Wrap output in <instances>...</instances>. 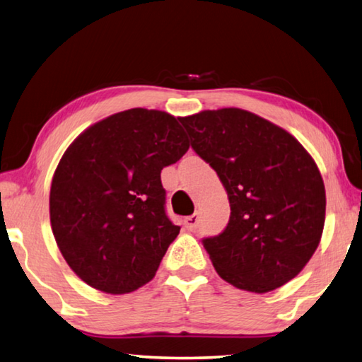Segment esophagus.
Instances as JSON below:
<instances>
[{"label": "esophagus", "mask_w": 362, "mask_h": 362, "mask_svg": "<svg viewBox=\"0 0 362 362\" xmlns=\"http://www.w3.org/2000/svg\"><path fill=\"white\" fill-rule=\"evenodd\" d=\"M199 224H200V216H199V213H194L192 216H187L186 219H185V227L187 230H195L199 227Z\"/></svg>", "instance_id": "34e87169"}]
</instances>
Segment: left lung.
<instances>
[{"instance_id": "obj_1", "label": "left lung", "mask_w": 362, "mask_h": 362, "mask_svg": "<svg viewBox=\"0 0 362 362\" xmlns=\"http://www.w3.org/2000/svg\"><path fill=\"white\" fill-rule=\"evenodd\" d=\"M180 120L229 197V224L204 240L218 275L257 294L293 280L325 227V182L312 156L281 127L240 107Z\"/></svg>"}]
</instances>
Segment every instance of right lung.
I'll return each mask as SVG.
<instances>
[{
	"mask_svg": "<svg viewBox=\"0 0 362 362\" xmlns=\"http://www.w3.org/2000/svg\"><path fill=\"white\" fill-rule=\"evenodd\" d=\"M187 149L175 116L144 107L112 114L69 144L50 186V226L88 286L127 294L154 278L180 233L165 213L160 171Z\"/></svg>",
	"mask_w": 362,
	"mask_h": 362,
	"instance_id": "obj_1",
	"label": "right lung"
}]
</instances>
